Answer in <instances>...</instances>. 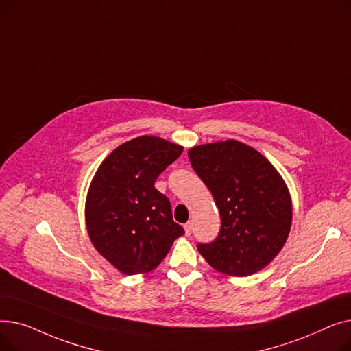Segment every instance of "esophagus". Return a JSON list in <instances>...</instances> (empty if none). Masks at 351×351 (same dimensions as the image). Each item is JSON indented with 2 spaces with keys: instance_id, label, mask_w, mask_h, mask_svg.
Returning a JSON list of instances; mask_svg holds the SVG:
<instances>
[{
  "instance_id": "1",
  "label": "esophagus",
  "mask_w": 351,
  "mask_h": 351,
  "mask_svg": "<svg viewBox=\"0 0 351 351\" xmlns=\"http://www.w3.org/2000/svg\"><path fill=\"white\" fill-rule=\"evenodd\" d=\"M183 229H185V234L186 236H191L192 234V229H193V223L188 222L185 226H183Z\"/></svg>"
}]
</instances>
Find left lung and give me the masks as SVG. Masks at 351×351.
Segmentation results:
<instances>
[{"label": "left lung", "instance_id": "obj_1", "mask_svg": "<svg viewBox=\"0 0 351 351\" xmlns=\"http://www.w3.org/2000/svg\"><path fill=\"white\" fill-rule=\"evenodd\" d=\"M188 155L222 220L219 236L197 245L199 253L234 278L265 269L291 228V197L282 175L254 147L234 139L193 146Z\"/></svg>", "mask_w": 351, "mask_h": 351}]
</instances>
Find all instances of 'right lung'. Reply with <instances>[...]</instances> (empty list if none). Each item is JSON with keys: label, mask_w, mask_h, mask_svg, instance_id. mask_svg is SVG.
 Masks as SVG:
<instances>
[{"label": "right lung", "mask_w": 351, "mask_h": 351, "mask_svg": "<svg viewBox=\"0 0 351 351\" xmlns=\"http://www.w3.org/2000/svg\"><path fill=\"white\" fill-rule=\"evenodd\" d=\"M183 146L158 136L119 145L99 165L85 200V223L94 247L123 274L159 266L183 228L155 180Z\"/></svg>", "instance_id": "1"}]
</instances>
